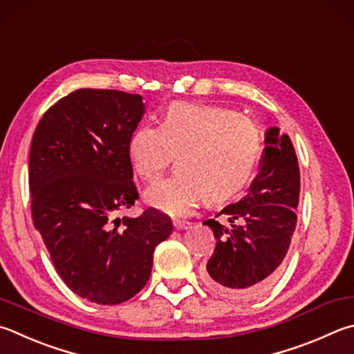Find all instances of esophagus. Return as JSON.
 Returning <instances> with one entry per match:
<instances>
[{
	"instance_id": "1",
	"label": "esophagus",
	"mask_w": 354,
	"mask_h": 354,
	"mask_svg": "<svg viewBox=\"0 0 354 354\" xmlns=\"http://www.w3.org/2000/svg\"><path fill=\"white\" fill-rule=\"evenodd\" d=\"M173 226L176 230H187L192 227V223L189 221H173Z\"/></svg>"
}]
</instances>
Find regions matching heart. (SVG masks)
<instances>
[{
	"label": "heart",
	"instance_id": "heart-1",
	"mask_svg": "<svg viewBox=\"0 0 354 354\" xmlns=\"http://www.w3.org/2000/svg\"><path fill=\"white\" fill-rule=\"evenodd\" d=\"M260 127L216 105L176 102L158 125L142 124L128 140V158L140 179L153 183L173 155L176 173L145 192V203L170 216H187L207 195L232 199L252 179L261 156Z\"/></svg>",
	"mask_w": 354,
	"mask_h": 354
}]
</instances>
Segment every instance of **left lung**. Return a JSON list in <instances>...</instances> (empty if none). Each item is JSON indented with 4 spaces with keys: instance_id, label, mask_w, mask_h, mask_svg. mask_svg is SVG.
I'll use <instances>...</instances> for the list:
<instances>
[{
    "instance_id": "left-lung-1",
    "label": "left lung",
    "mask_w": 354,
    "mask_h": 354,
    "mask_svg": "<svg viewBox=\"0 0 354 354\" xmlns=\"http://www.w3.org/2000/svg\"><path fill=\"white\" fill-rule=\"evenodd\" d=\"M299 196L300 170L291 139L277 127L268 128L260 173L248 195L216 215L227 216L230 227L216 220L203 223L216 240L203 271L205 285L234 300L265 292L280 274L291 244ZM236 219L242 224L234 225Z\"/></svg>"
}]
</instances>
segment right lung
<instances>
[{"mask_svg":"<svg viewBox=\"0 0 354 354\" xmlns=\"http://www.w3.org/2000/svg\"><path fill=\"white\" fill-rule=\"evenodd\" d=\"M142 95L83 88L44 113L32 138V220L71 291L99 305L130 300L150 279L153 252L173 230L147 209L119 216L139 198L128 140Z\"/></svg>","mask_w":354,"mask_h":354,"instance_id":"right-lung-1","label":"right lung"}]
</instances>
